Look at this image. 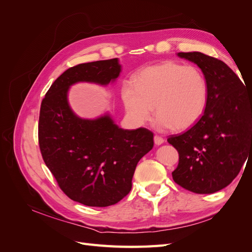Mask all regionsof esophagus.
<instances>
[{
	"label": "esophagus",
	"instance_id": "obj_1",
	"mask_svg": "<svg viewBox=\"0 0 252 252\" xmlns=\"http://www.w3.org/2000/svg\"><path fill=\"white\" fill-rule=\"evenodd\" d=\"M154 140H155V144L156 145H161V144L164 143V139L162 138V136H159V135H155Z\"/></svg>",
	"mask_w": 252,
	"mask_h": 252
}]
</instances>
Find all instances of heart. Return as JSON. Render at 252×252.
<instances>
[{
  "instance_id": "obj_1",
  "label": "heart",
  "mask_w": 252,
  "mask_h": 252,
  "mask_svg": "<svg viewBox=\"0 0 252 252\" xmlns=\"http://www.w3.org/2000/svg\"><path fill=\"white\" fill-rule=\"evenodd\" d=\"M122 96L133 123H146L156 108L159 128L185 130L203 117L208 103V83L199 68L166 61L140 71L135 87L125 84Z\"/></svg>"
}]
</instances>
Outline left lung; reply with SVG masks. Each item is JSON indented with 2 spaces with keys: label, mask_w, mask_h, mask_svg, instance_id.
Returning <instances> with one entry per match:
<instances>
[{
  "label": "left lung",
  "mask_w": 252,
  "mask_h": 252,
  "mask_svg": "<svg viewBox=\"0 0 252 252\" xmlns=\"http://www.w3.org/2000/svg\"><path fill=\"white\" fill-rule=\"evenodd\" d=\"M201 68L208 103L201 120L168 143L179 152L173 181L189 191L213 193L239 174L252 154V94L223 61L202 52H179Z\"/></svg>",
  "instance_id": "left-lung-1"
}]
</instances>
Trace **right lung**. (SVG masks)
I'll return each instance as SVG.
<instances>
[{"instance_id":"add662e5","label":"right lung","mask_w":252,"mask_h":252,"mask_svg":"<svg viewBox=\"0 0 252 252\" xmlns=\"http://www.w3.org/2000/svg\"><path fill=\"white\" fill-rule=\"evenodd\" d=\"M120 72L118 59L73 66L53 82L41 104L39 145L44 162L68 197L93 207H107L125 197L136 165L154 147L148 129H122L109 114L81 119L68 104L73 84L107 85Z\"/></svg>"}]
</instances>
